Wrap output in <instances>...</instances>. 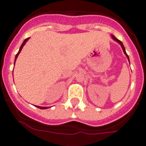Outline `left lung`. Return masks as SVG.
I'll list each match as a JSON object with an SVG mask.
<instances>
[{"mask_svg":"<svg viewBox=\"0 0 146 146\" xmlns=\"http://www.w3.org/2000/svg\"><path fill=\"white\" fill-rule=\"evenodd\" d=\"M112 37H113V40H116V42H119V44H121V47H122L123 50V52H124V54H125V55H126L127 58H128V60H129V57H128V54H126V52H125V47H124V46H123V43L121 42V41H120V40H118V39H117V38H116V37H114V36H113V35H112Z\"/></svg>","mask_w":146,"mask_h":146,"instance_id":"1","label":"left lung"}]
</instances>
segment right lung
<instances>
[{
  "mask_svg": "<svg viewBox=\"0 0 146 146\" xmlns=\"http://www.w3.org/2000/svg\"><path fill=\"white\" fill-rule=\"evenodd\" d=\"M29 38H30V37H27V38H26L25 40H24V42H23V44H21V47H20V50H19V51H18V52L17 53L16 56H15V60H16L17 57H18V54H20V52H21V50H22V49H23V46L25 45V43H26V42H27V40H29ZM15 62H14V64H15ZM37 108H39V109H47V107H40V106H37Z\"/></svg>",
  "mask_w": 146,
  "mask_h": 146,
  "instance_id": "obj_1",
  "label": "right lung"
}]
</instances>
